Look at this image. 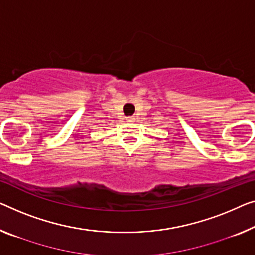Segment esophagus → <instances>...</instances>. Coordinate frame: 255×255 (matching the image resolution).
I'll return each mask as SVG.
<instances>
[{
	"label": "esophagus",
	"mask_w": 255,
	"mask_h": 255,
	"mask_svg": "<svg viewBox=\"0 0 255 255\" xmlns=\"http://www.w3.org/2000/svg\"><path fill=\"white\" fill-rule=\"evenodd\" d=\"M127 120H128V121H132V120H134V118H132V117H128Z\"/></svg>",
	"instance_id": "obj_1"
}]
</instances>
